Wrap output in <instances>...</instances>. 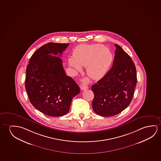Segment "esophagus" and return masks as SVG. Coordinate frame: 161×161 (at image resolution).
<instances>
[{"mask_svg": "<svg viewBox=\"0 0 161 161\" xmlns=\"http://www.w3.org/2000/svg\"><path fill=\"white\" fill-rule=\"evenodd\" d=\"M89 80L86 77L81 80V84H80V88L82 90H85L88 89Z\"/></svg>", "mask_w": 161, "mask_h": 161, "instance_id": "esophagus-1", "label": "esophagus"}]
</instances>
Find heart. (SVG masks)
<instances>
[{"label":"heart","mask_w":161,"mask_h":161,"mask_svg":"<svg viewBox=\"0 0 161 161\" xmlns=\"http://www.w3.org/2000/svg\"><path fill=\"white\" fill-rule=\"evenodd\" d=\"M74 59H69L71 67L81 71L86 67L87 74L94 80H100L107 75L113 62V55L104 45H82L75 50Z\"/></svg>","instance_id":"obj_1"}]
</instances>
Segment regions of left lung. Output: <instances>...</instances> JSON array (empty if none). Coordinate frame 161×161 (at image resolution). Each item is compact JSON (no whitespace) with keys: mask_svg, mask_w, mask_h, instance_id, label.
I'll return each mask as SVG.
<instances>
[{"mask_svg":"<svg viewBox=\"0 0 161 161\" xmlns=\"http://www.w3.org/2000/svg\"><path fill=\"white\" fill-rule=\"evenodd\" d=\"M111 69L92 86L94 98L92 105L96 114L115 115L130 103L136 86V68L131 57L119 45Z\"/></svg>","mask_w":161,"mask_h":161,"instance_id":"8db88e82","label":"left lung"}]
</instances>
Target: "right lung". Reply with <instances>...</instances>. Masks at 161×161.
<instances>
[{"instance_id":"add662e5","label":"right lung","mask_w":161,"mask_h":161,"mask_svg":"<svg viewBox=\"0 0 161 161\" xmlns=\"http://www.w3.org/2000/svg\"><path fill=\"white\" fill-rule=\"evenodd\" d=\"M69 43L49 42L33 54L26 69L25 86L33 106L51 116L67 114L80 87L64 72L60 56Z\"/></svg>"}]
</instances>
